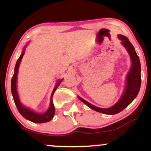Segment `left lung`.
I'll return each instance as SVG.
<instances>
[{
	"instance_id": "obj_1",
	"label": "left lung",
	"mask_w": 151,
	"mask_h": 151,
	"mask_svg": "<svg viewBox=\"0 0 151 151\" xmlns=\"http://www.w3.org/2000/svg\"><path fill=\"white\" fill-rule=\"evenodd\" d=\"M118 37L121 40L123 45L125 47L127 51L129 52L131 61H132V66H131V70L127 76L126 89L124 90V92L120 100L117 102V104H116L111 108L101 109L91 104L88 101L82 99L79 96V99L84 104H86L91 109L96 111L100 112V113L109 114V115L118 114L124 110V109H126L137 96L139 92L141 84V63H140L139 58L137 55L136 50L129 40L128 39V37L121 35H119Z\"/></svg>"
}]
</instances>
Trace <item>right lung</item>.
I'll return each mask as SVG.
<instances>
[{
  "instance_id": "add662e5",
  "label": "right lung",
  "mask_w": 151,
  "mask_h": 151,
  "mask_svg": "<svg viewBox=\"0 0 151 151\" xmlns=\"http://www.w3.org/2000/svg\"><path fill=\"white\" fill-rule=\"evenodd\" d=\"M25 55V51H22L21 55L20 56V58L18 60V61L16 62V65H15V72L14 74H13V77H12L11 79V91L12 94H13V100H14V102L16 105L17 109H18V111L20 112V114L23 116L27 120L32 121V122L34 123H38V124H41V123H46L48 122L52 119L54 115H55V106H54L53 102H52V96L55 91H56L57 88L58 87L59 85L60 84L62 79L60 81H59L57 84V85L55 86V89H54L51 95V99H50V108L48 109V110L47 111L45 114H37L35 113V112L32 111L30 110L29 109L25 108L22 105V104L20 103V100H19L18 92H17V89H16V81H17V75H18V67L19 65H20V61H21L22 57Z\"/></svg>"
}]
</instances>
